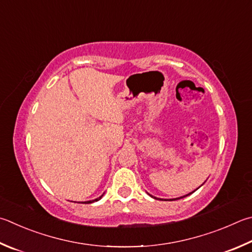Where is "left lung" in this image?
Wrapping results in <instances>:
<instances>
[{
	"label": "left lung",
	"mask_w": 252,
	"mask_h": 252,
	"mask_svg": "<svg viewBox=\"0 0 252 252\" xmlns=\"http://www.w3.org/2000/svg\"><path fill=\"white\" fill-rule=\"evenodd\" d=\"M195 190H196V189H195ZM195 190H194V191H195ZM194 191H191V193H194ZM191 193H189V194H187V195H185V196H182V197H180V198H183V197H186V196H189V195H190ZM150 196H151V195H150ZM152 197H153V196H152ZM153 198H155V197H153ZM180 198H177V199H180ZM157 199H158V198H157ZM161 200H162V199H161ZM170 200H173V199H170ZM174 200H175V199H174Z\"/></svg>",
	"instance_id": "8db88e82"
}]
</instances>
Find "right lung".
Returning a JSON list of instances; mask_svg holds the SVG:
<instances>
[{"label": "right lung", "mask_w": 252, "mask_h": 252, "mask_svg": "<svg viewBox=\"0 0 252 252\" xmlns=\"http://www.w3.org/2000/svg\"><path fill=\"white\" fill-rule=\"evenodd\" d=\"M102 197V196H100V197L99 198H97V199H94V200H88V202H85L86 204H91V203H94V202H98V200L100 199V198H101Z\"/></svg>", "instance_id": "right-lung-1"}]
</instances>
